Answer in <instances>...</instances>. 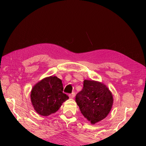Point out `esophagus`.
I'll return each mask as SVG.
<instances>
[{
	"instance_id": "34e87169",
	"label": "esophagus",
	"mask_w": 146,
	"mask_h": 146,
	"mask_svg": "<svg viewBox=\"0 0 146 146\" xmlns=\"http://www.w3.org/2000/svg\"><path fill=\"white\" fill-rule=\"evenodd\" d=\"M69 96H70V98H73L74 97H75V92H73L72 93L70 94V95H69Z\"/></svg>"
}]
</instances>
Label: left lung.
Returning a JSON list of instances; mask_svg holds the SVG:
<instances>
[{
	"instance_id": "left-lung-1",
	"label": "left lung",
	"mask_w": 146,
	"mask_h": 146,
	"mask_svg": "<svg viewBox=\"0 0 146 146\" xmlns=\"http://www.w3.org/2000/svg\"><path fill=\"white\" fill-rule=\"evenodd\" d=\"M75 100L81 113L93 124L107 117L113 102L112 94L104 84L88 80L84 81Z\"/></svg>"
}]
</instances>
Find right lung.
Instances as JSON below:
<instances>
[{
    "instance_id": "1",
    "label": "right lung",
    "mask_w": 146,
    "mask_h": 146,
    "mask_svg": "<svg viewBox=\"0 0 146 146\" xmlns=\"http://www.w3.org/2000/svg\"><path fill=\"white\" fill-rule=\"evenodd\" d=\"M63 90L62 80L55 76L36 84L31 90V100L37 113L46 117L57 111L62 104L69 98Z\"/></svg>"
}]
</instances>
